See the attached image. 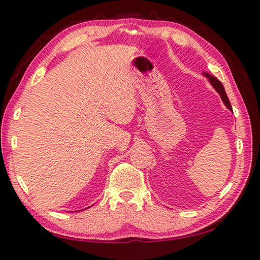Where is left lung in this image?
<instances>
[{
    "instance_id": "obj_1",
    "label": "left lung",
    "mask_w": 260,
    "mask_h": 260,
    "mask_svg": "<svg viewBox=\"0 0 260 260\" xmlns=\"http://www.w3.org/2000/svg\"><path fill=\"white\" fill-rule=\"evenodd\" d=\"M203 74H204V77H206V78L209 79V81L211 82V85L213 86L214 89L218 91L219 95H220V98H221V100H222V102L225 103L226 107L232 111V105H231L230 100H228V98H227V94H226V91H225V88H223V86H222V83L220 82L217 78L212 77V76H211V74H209V73L203 72Z\"/></svg>"
}]
</instances>
